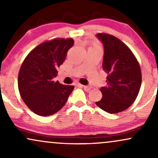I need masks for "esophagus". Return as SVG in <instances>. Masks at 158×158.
<instances>
[{"mask_svg":"<svg viewBox=\"0 0 158 158\" xmlns=\"http://www.w3.org/2000/svg\"><path fill=\"white\" fill-rule=\"evenodd\" d=\"M81 87H82L85 91L87 92H88L90 89H91V86H90V85H81Z\"/></svg>","mask_w":158,"mask_h":158,"instance_id":"esophagus-1","label":"esophagus"}]
</instances>
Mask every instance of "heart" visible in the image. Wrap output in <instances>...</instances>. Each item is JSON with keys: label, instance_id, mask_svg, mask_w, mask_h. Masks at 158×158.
<instances>
[{"label": "heart", "instance_id": "b5f03b06", "mask_svg": "<svg viewBox=\"0 0 158 158\" xmlns=\"http://www.w3.org/2000/svg\"><path fill=\"white\" fill-rule=\"evenodd\" d=\"M94 48H99V47H98V46H95V47H94Z\"/></svg>", "mask_w": 158, "mask_h": 158}]
</instances>
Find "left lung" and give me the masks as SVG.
I'll return each instance as SVG.
<instances>
[{"label": "left lung", "instance_id": "1", "mask_svg": "<svg viewBox=\"0 0 158 158\" xmlns=\"http://www.w3.org/2000/svg\"><path fill=\"white\" fill-rule=\"evenodd\" d=\"M104 46L102 68L108 73L102 98L97 106L109 114L123 111L133 104L142 81L140 67L131 50L115 36L98 33Z\"/></svg>", "mask_w": 158, "mask_h": 158}]
</instances>
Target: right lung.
I'll return each mask as SVG.
<instances>
[{"label": "right lung", "instance_id": "add662e5", "mask_svg": "<svg viewBox=\"0 0 158 158\" xmlns=\"http://www.w3.org/2000/svg\"><path fill=\"white\" fill-rule=\"evenodd\" d=\"M74 44L73 39H55L38 45L25 58L19 73L20 95L27 107L38 115H52L64 106L73 85L54 81L58 68Z\"/></svg>", "mask_w": 158, "mask_h": 158}]
</instances>
